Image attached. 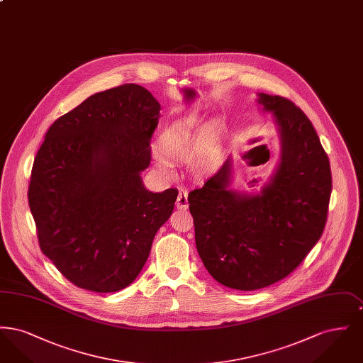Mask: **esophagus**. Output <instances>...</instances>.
<instances>
[{
    "label": "esophagus",
    "instance_id": "obj_1",
    "mask_svg": "<svg viewBox=\"0 0 363 363\" xmlns=\"http://www.w3.org/2000/svg\"><path fill=\"white\" fill-rule=\"evenodd\" d=\"M188 191L186 190H181L178 193V197H177V201H175V207L178 209H186L188 208Z\"/></svg>",
    "mask_w": 363,
    "mask_h": 363
}]
</instances>
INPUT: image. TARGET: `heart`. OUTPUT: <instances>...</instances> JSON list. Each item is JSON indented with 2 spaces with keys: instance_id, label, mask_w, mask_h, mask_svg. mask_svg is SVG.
<instances>
[{
  "instance_id": "b5f03b06",
  "label": "heart",
  "mask_w": 363,
  "mask_h": 363,
  "mask_svg": "<svg viewBox=\"0 0 363 363\" xmlns=\"http://www.w3.org/2000/svg\"><path fill=\"white\" fill-rule=\"evenodd\" d=\"M225 130L216 118L203 122L189 116L167 125L156 140L162 157L174 162H189L197 174L216 173L225 162ZM162 169H169L166 160L159 159Z\"/></svg>"
}]
</instances>
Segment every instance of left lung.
Here are the masks:
<instances>
[{"instance_id":"8db88e82","label":"left lung","mask_w":363,"mask_h":363,"mask_svg":"<svg viewBox=\"0 0 363 363\" xmlns=\"http://www.w3.org/2000/svg\"><path fill=\"white\" fill-rule=\"evenodd\" d=\"M272 113L280 157L259 191L231 189L233 159L188 196L199 256L225 287L253 291L289 277L323 235L332 175L309 118L281 96L257 94Z\"/></svg>"}]
</instances>
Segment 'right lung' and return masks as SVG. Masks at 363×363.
Segmentation results:
<instances>
[{"label":"right lung","instance_id":"obj_1","mask_svg":"<svg viewBox=\"0 0 363 363\" xmlns=\"http://www.w3.org/2000/svg\"><path fill=\"white\" fill-rule=\"evenodd\" d=\"M160 104L138 84L91 95L49 128L28 204L40 250L74 286L116 293L135 281L178 190L145 189Z\"/></svg>","mask_w":363,"mask_h":363}]
</instances>
